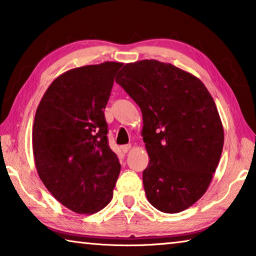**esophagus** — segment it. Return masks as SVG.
<instances>
[{"label":"esophagus","mask_w":256,"mask_h":256,"mask_svg":"<svg viewBox=\"0 0 256 256\" xmlns=\"http://www.w3.org/2000/svg\"><path fill=\"white\" fill-rule=\"evenodd\" d=\"M130 149H131V144H125L120 146V150H122L124 154H126Z\"/></svg>","instance_id":"1"}]
</instances>
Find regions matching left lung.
<instances>
[{
    "label": "left lung",
    "instance_id": "obj_1",
    "mask_svg": "<svg viewBox=\"0 0 256 256\" xmlns=\"http://www.w3.org/2000/svg\"><path fill=\"white\" fill-rule=\"evenodd\" d=\"M116 82L142 112L146 198L164 214L186 210L206 192L222 157L214 98L198 78L157 60L125 64Z\"/></svg>",
    "mask_w": 256,
    "mask_h": 256
}]
</instances>
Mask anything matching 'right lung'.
I'll return each instance as SVG.
<instances>
[{
  "instance_id": "add662e5",
  "label": "right lung",
  "mask_w": 256,
  "mask_h": 256,
  "mask_svg": "<svg viewBox=\"0 0 256 256\" xmlns=\"http://www.w3.org/2000/svg\"><path fill=\"white\" fill-rule=\"evenodd\" d=\"M120 62L76 68L52 82L37 107L32 151L40 178L68 209L92 214L112 198L120 164L104 110Z\"/></svg>"
}]
</instances>
